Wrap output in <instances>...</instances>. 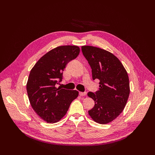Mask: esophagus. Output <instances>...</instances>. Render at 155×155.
I'll use <instances>...</instances> for the list:
<instances>
[{
  "label": "esophagus",
  "instance_id": "obj_1",
  "mask_svg": "<svg viewBox=\"0 0 155 155\" xmlns=\"http://www.w3.org/2000/svg\"><path fill=\"white\" fill-rule=\"evenodd\" d=\"M79 95H80L81 96H85L87 95V92H79Z\"/></svg>",
  "mask_w": 155,
  "mask_h": 155
}]
</instances>
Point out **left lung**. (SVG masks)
I'll return each mask as SVG.
<instances>
[{
	"label": "left lung",
	"instance_id": "1",
	"mask_svg": "<svg viewBox=\"0 0 155 155\" xmlns=\"http://www.w3.org/2000/svg\"><path fill=\"white\" fill-rule=\"evenodd\" d=\"M92 69L93 80L99 79V90L88 92L95 105L88 114L96 122L106 124L124 109L130 93L127 72L120 61L108 51L91 46H81Z\"/></svg>",
	"mask_w": 155,
	"mask_h": 155
}]
</instances>
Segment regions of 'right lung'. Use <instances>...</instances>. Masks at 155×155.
Returning <instances> with one entry per match:
<instances>
[{
    "mask_svg": "<svg viewBox=\"0 0 155 155\" xmlns=\"http://www.w3.org/2000/svg\"><path fill=\"white\" fill-rule=\"evenodd\" d=\"M77 46H61L44 55L31 70L26 90L30 104L39 117L48 123L58 122L66 114L78 91L56 85L62 81L66 65L79 54Z\"/></svg>",
    "mask_w": 155,
    "mask_h": 155,
    "instance_id": "add662e5",
    "label": "right lung"
}]
</instances>
